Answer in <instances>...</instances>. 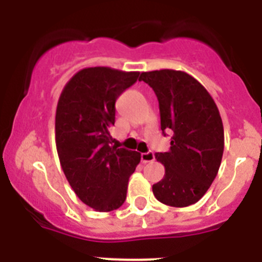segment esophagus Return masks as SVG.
I'll return each instance as SVG.
<instances>
[{
  "instance_id": "obj_1",
  "label": "esophagus",
  "mask_w": 262,
  "mask_h": 262,
  "mask_svg": "<svg viewBox=\"0 0 262 262\" xmlns=\"http://www.w3.org/2000/svg\"><path fill=\"white\" fill-rule=\"evenodd\" d=\"M155 160V154L154 152H145V154H142V161L143 163H152Z\"/></svg>"
}]
</instances>
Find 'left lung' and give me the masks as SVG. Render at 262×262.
Here are the masks:
<instances>
[{
    "label": "left lung",
    "instance_id": "1",
    "mask_svg": "<svg viewBox=\"0 0 262 262\" xmlns=\"http://www.w3.org/2000/svg\"><path fill=\"white\" fill-rule=\"evenodd\" d=\"M139 81L147 82L156 93L164 135L165 131L173 134L169 151L156 154L165 174L152 191L164 205H193L209 190L222 163L224 129L216 103L186 72H142Z\"/></svg>",
    "mask_w": 262,
    "mask_h": 262
}]
</instances>
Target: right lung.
<instances>
[{
    "instance_id": "add662e5",
    "label": "right lung",
    "mask_w": 262,
    "mask_h": 262,
    "mask_svg": "<svg viewBox=\"0 0 262 262\" xmlns=\"http://www.w3.org/2000/svg\"><path fill=\"white\" fill-rule=\"evenodd\" d=\"M139 72L108 67L78 71L59 97L55 139L60 165L85 205L99 212L119 209L140 154L113 145L115 101L135 84Z\"/></svg>"
}]
</instances>
